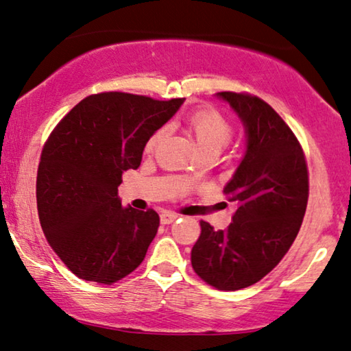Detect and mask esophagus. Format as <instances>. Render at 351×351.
Wrapping results in <instances>:
<instances>
[{"label": "esophagus", "mask_w": 351, "mask_h": 351, "mask_svg": "<svg viewBox=\"0 0 351 351\" xmlns=\"http://www.w3.org/2000/svg\"><path fill=\"white\" fill-rule=\"evenodd\" d=\"M177 218H179V215H177V213L165 212V213H161L160 221H161V224H171V223H174Z\"/></svg>", "instance_id": "esophagus-1"}]
</instances>
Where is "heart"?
Returning a JSON list of instances; mask_svg holds the SVG:
<instances>
[{
  "label": "heart",
  "instance_id": "heart-1",
  "mask_svg": "<svg viewBox=\"0 0 351 351\" xmlns=\"http://www.w3.org/2000/svg\"><path fill=\"white\" fill-rule=\"evenodd\" d=\"M186 123L202 155H219L221 150L229 144L232 133H234L232 123L221 112L212 110V108L193 112L191 116H188ZM165 134L166 128H160V130L155 132L145 143V152H152Z\"/></svg>",
  "mask_w": 351,
  "mask_h": 351
}]
</instances>
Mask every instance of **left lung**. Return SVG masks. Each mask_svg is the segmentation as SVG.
I'll list each match as a JSON object with an SVG mask.
<instances>
[{"label": "left lung", "instance_id": "1", "mask_svg": "<svg viewBox=\"0 0 351 351\" xmlns=\"http://www.w3.org/2000/svg\"><path fill=\"white\" fill-rule=\"evenodd\" d=\"M243 123L246 149L226 183L237 210L226 230L201 221L191 250L197 276L218 290L256 284L281 262L303 223L309 196L304 154L276 111L257 97L218 93Z\"/></svg>", "mask_w": 351, "mask_h": 351}]
</instances>
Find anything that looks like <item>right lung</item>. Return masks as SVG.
<instances>
[{"label":"right lung","instance_id":"obj_1","mask_svg":"<svg viewBox=\"0 0 351 351\" xmlns=\"http://www.w3.org/2000/svg\"><path fill=\"white\" fill-rule=\"evenodd\" d=\"M185 99L89 95L58 123L42 150L37 210L48 243L84 281L112 284L144 261L157 235L154 210L122 207V174L138 169L147 139Z\"/></svg>","mask_w":351,"mask_h":351}]
</instances>
